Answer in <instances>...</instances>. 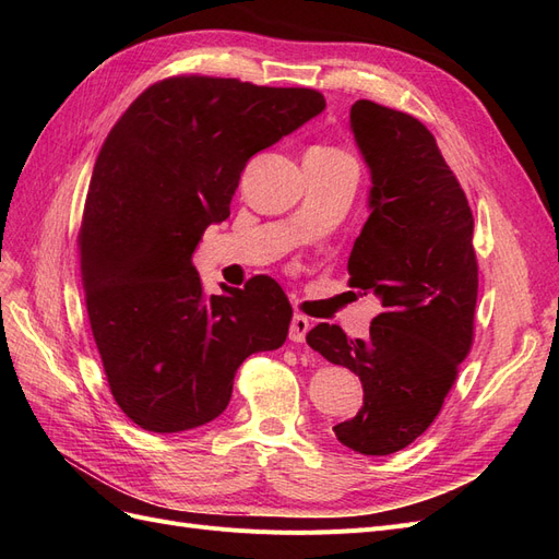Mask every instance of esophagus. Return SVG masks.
I'll list each match as a JSON object with an SVG mask.
<instances>
[{"mask_svg":"<svg viewBox=\"0 0 559 559\" xmlns=\"http://www.w3.org/2000/svg\"><path fill=\"white\" fill-rule=\"evenodd\" d=\"M308 331H310V319L302 317V314H294L292 329H289V341H294V343H306Z\"/></svg>","mask_w":559,"mask_h":559,"instance_id":"esophagus-1","label":"esophagus"}]
</instances>
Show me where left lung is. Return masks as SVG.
<instances>
[{
  "instance_id": "left-lung-1",
  "label": "left lung",
  "mask_w": 559,
  "mask_h": 559,
  "mask_svg": "<svg viewBox=\"0 0 559 559\" xmlns=\"http://www.w3.org/2000/svg\"><path fill=\"white\" fill-rule=\"evenodd\" d=\"M349 128L370 170V216L349 253V286L382 312L370 335L317 324L308 345L364 384V405L335 425L361 454H392L425 433L473 345L478 261L473 214L433 134L415 116L359 99Z\"/></svg>"
}]
</instances>
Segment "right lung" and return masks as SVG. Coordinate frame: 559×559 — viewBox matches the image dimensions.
Wrapping results in <instances>:
<instances>
[{"mask_svg":"<svg viewBox=\"0 0 559 559\" xmlns=\"http://www.w3.org/2000/svg\"><path fill=\"white\" fill-rule=\"evenodd\" d=\"M324 107L312 88L189 74L148 86L107 134L79 230L81 282L114 401L138 427L207 425L249 354L284 345L294 310L275 280L207 296L191 257L230 216L247 160Z\"/></svg>","mask_w":559,"mask_h":559,"instance_id":"add662e5","label":"right lung"}]
</instances>
